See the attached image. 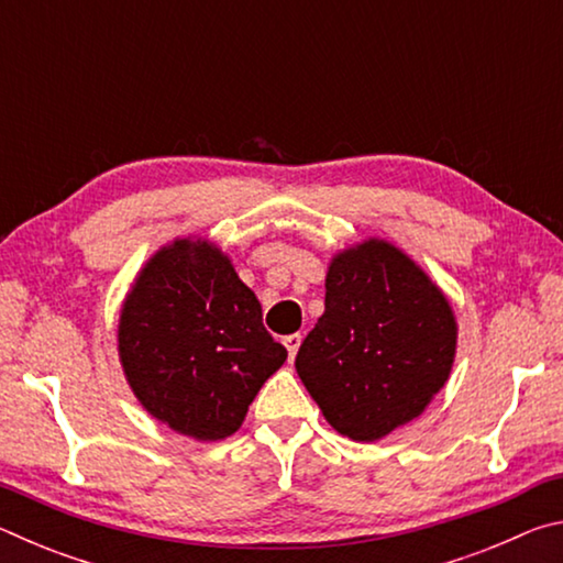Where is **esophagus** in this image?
<instances>
[{"instance_id":"34e87169","label":"esophagus","mask_w":563,"mask_h":563,"mask_svg":"<svg viewBox=\"0 0 563 563\" xmlns=\"http://www.w3.org/2000/svg\"><path fill=\"white\" fill-rule=\"evenodd\" d=\"M300 335H298V332H295V335H288V338H285L283 342H285V347H288V357L290 360H295V355H298V347H300Z\"/></svg>"}]
</instances>
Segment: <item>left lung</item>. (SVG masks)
Here are the masks:
<instances>
[{"label": "left lung", "mask_w": 563, "mask_h": 563, "mask_svg": "<svg viewBox=\"0 0 563 563\" xmlns=\"http://www.w3.org/2000/svg\"><path fill=\"white\" fill-rule=\"evenodd\" d=\"M454 347L442 290L399 247L373 238L332 258L325 312L295 369L340 434L375 442L422 415L450 377Z\"/></svg>", "instance_id": "8db88e82"}]
</instances>
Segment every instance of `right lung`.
I'll return each instance as SVG.
<instances>
[{
  "mask_svg": "<svg viewBox=\"0 0 563 563\" xmlns=\"http://www.w3.org/2000/svg\"><path fill=\"white\" fill-rule=\"evenodd\" d=\"M119 357L146 412L201 442L225 440L288 350L255 292L206 241L180 238L146 263L119 320Z\"/></svg>",
  "mask_w": 563,
  "mask_h": 563,
  "instance_id": "right-lung-1",
  "label": "right lung"
}]
</instances>
